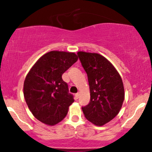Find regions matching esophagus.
<instances>
[{"label": "esophagus", "instance_id": "obj_1", "mask_svg": "<svg viewBox=\"0 0 152 152\" xmlns=\"http://www.w3.org/2000/svg\"><path fill=\"white\" fill-rule=\"evenodd\" d=\"M75 97H76V99H78V97H79V93H76L75 94Z\"/></svg>", "mask_w": 152, "mask_h": 152}]
</instances>
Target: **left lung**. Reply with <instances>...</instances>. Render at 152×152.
I'll return each mask as SVG.
<instances>
[{
    "label": "left lung",
    "instance_id": "obj_1",
    "mask_svg": "<svg viewBox=\"0 0 152 152\" xmlns=\"http://www.w3.org/2000/svg\"><path fill=\"white\" fill-rule=\"evenodd\" d=\"M86 72L91 99L82 110L88 121L103 126L119 112L124 100V88L118 71L109 61L95 53H77Z\"/></svg>",
    "mask_w": 152,
    "mask_h": 152
}]
</instances>
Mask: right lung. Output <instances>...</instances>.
<instances>
[{
    "instance_id": "add662e5",
    "label": "right lung",
    "mask_w": 152,
    "mask_h": 152,
    "mask_svg": "<svg viewBox=\"0 0 152 152\" xmlns=\"http://www.w3.org/2000/svg\"><path fill=\"white\" fill-rule=\"evenodd\" d=\"M77 60L74 53L53 50L38 59L27 74L24 98L40 121L53 126L65 118L74 99L62 75Z\"/></svg>"
}]
</instances>
